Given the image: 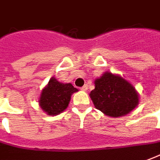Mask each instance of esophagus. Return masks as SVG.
Listing matches in <instances>:
<instances>
[{"label": "esophagus", "instance_id": "1", "mask_svg": "<svg viewBox=\"0 0 160 160\" xmlns=\"http://www.w3.org/2000/svg\"><path fill=\"white\" fill-rule=\"evenodd\" d=\"M81 90H82V91H87V90H88V85H87V84H84V85H83V86L82 87V88H81Z\"/></svg>", "mask_w": 160, "mask_h": 160}]
</instances>
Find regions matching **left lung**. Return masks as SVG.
Masks as SVG:
<instances>
[{
  "label": "left lung",
  "mask_w": 160,
  "mask_h": 160,
  "mask_svg": "<svg viewBox=\"0 0 160 160\" xmlns=\"http://www.w3.org/2000/svg\"><path fill=\"white\" fill-rule=\"evenodd\" d=\"M91 97L95 107L104 115L119 118L137 107L139 98L135 88L128 81L111 72H104L95 80Z\"/></svg>",
  "instance_id": "8db88e82"
}]
</instances>
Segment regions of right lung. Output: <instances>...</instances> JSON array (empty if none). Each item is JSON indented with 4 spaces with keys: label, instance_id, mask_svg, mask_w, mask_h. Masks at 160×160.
Segmentation results:
<instances>
[{
    "label": "right lung",
    "instance_id": "1",
    "mask_svg": "<svg viewBox=\"0 0 160 160\" xmlns=\"http://www.w3.org/2000/svg\"><path fill=\"white\" fill-rule=\"evenodd\" d=\"M77 91L78 89L71 83H62L55 78H50L47 86L42 91L39 105L48 115H58L68 107L71 95Z\"/></svg>",
    "mask_w": 160,
    "mask_h": 160
}]
</instances>
